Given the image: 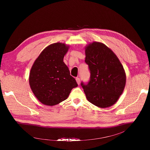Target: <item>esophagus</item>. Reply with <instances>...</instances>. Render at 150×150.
<instances>
[{
    "label": "esophagus",
    "instance_id": "34e87169",
    "mask_svg": "<svg viewBox=\"0 0 150 150\" xmlns=\"http://www.w3.org/2000/svg\"><path fill=\"white\" fill-rule=\"evenodd\" d=\"M76 81L77 83H78V85H79V84H80V79L77 77V78H76Z\"/></svg>",
    "mask_w": 150,
    "mask_h": 150
}]
</instances>
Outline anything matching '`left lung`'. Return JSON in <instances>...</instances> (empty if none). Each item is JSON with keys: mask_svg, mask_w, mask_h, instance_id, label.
<instances>
[{"mask_svg": "<svg viewBox=\"0 0 150 150\" xmlns=\"http://www.w3.org/2000/svg\"><path fill=\"white\" fill-rule=\"evenodd\" d=\"M85 62L90 79L81 86L88 101L101 108L114 104L122 94L126 83L123 67L116 54L105 45L93 42L85 48Z\"/></svg>", "mask_w": 150, "mask_h": 150, "instance_id": "left-lung-1", "label": "left lung"}]
</instances>
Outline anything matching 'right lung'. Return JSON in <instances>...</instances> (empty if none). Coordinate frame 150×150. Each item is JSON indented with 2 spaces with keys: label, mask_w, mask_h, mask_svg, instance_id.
<instances>
[{
  "label": "right lung",
  "mask_w": 150,
  "mask_h": 150,
  "mask_svg": "<svg viewBox=\"0 0 150 150\" xmlns=\"http://www.w3.org/2000/svg\"><path fill=\"white\" fill-rule=\"evenodd\" d=\"M68 47L60 42L50 45L42 51L31 69L30 87L45 105L52 106L65 100L72 89L78 86L63 60Z\"/></svg>",
  "instance_id": "1"
}]
</instances>
